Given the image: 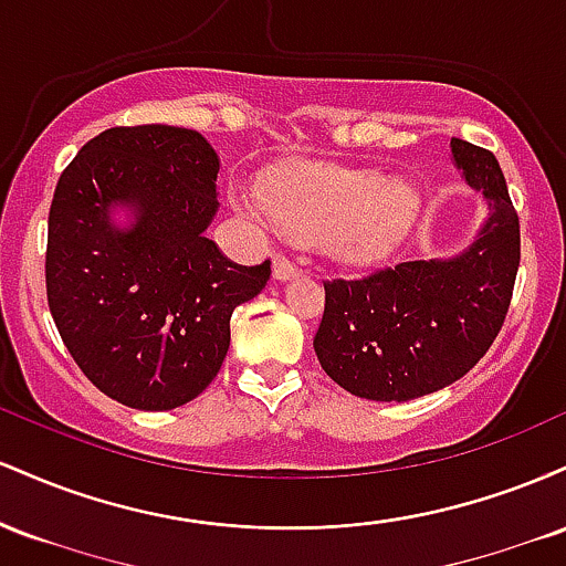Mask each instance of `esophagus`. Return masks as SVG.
<instances>
[{
    "instance_id": "esophagus-1",
    "label": "esophagus",
    "mask_w": 566,
    "mask_h": 566,
    "mask_svg": "<svg viewBox=\"0 0 566 566\" xmlns=\"http://www.w3.org/2000/svg\"><path fill=\"white\" fill-rule=\"evenodd\" d=\"M301 274H303V271L297 269V265L292 263L290 258H276V261H274V279H279V282H287V279H295Z\"/></svg>"
}]
</instances>
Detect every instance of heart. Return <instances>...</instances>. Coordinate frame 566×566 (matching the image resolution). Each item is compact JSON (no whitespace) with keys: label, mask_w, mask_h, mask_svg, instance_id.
Here are the masks:
<instances>
[{"label":"heart","mask_w":566,"mask_h":566,"mask_svg":"<svg viewBox=\"0 0 566 566\" xmlns=\"http://www.w3.org/2000/svg\"><path fill=\"white\" fill-rule=\"evenodd\" d=\"M258 199L284 237L322 244L350 263H373L391 252L420 207L412 188L375 170L305 161L265 175Z\"/></svg>","instance_id":"1"}]
</instances>
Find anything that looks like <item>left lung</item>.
<instances>
[{
    "instance_id": "8db88e82",
    "label": "left lung",
    "mask_w": 566,
    "mask_h": 566,
    "mask_svg": "<svg viewBox=\"0 0 566 566\" xmlns=\"http://www.w3.org/2000/svg\"><path fill=\"white\" fill-rule=\"evenodd\" d=\"M454 165L490 201L463 255L409 261L324 282L314 350L337 386L369 401H407L463 378L509 314L522 237L495 154L452 138Z\"/></svg>"
}]
</instances>
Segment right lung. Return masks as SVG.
<instances>
[{"instance_id":"right-lung-1","label":"right lung","mask_w":566,"mask_h":566,"mask_svg":"<svg viewBox=\"0 0 566 566\" xmlns=\"http://www.w3.org/2000/svg\"><path fill=\"white\" fill-rule=\"evenodd\" d=\"M218 157L197 129H103L57 178L44 284L69 354L97 391L133 409H175L210 386L231 314L271 261L237 265L205 237L218 210ZM114 203L136 223H111Z\"/></svg>"}]
</instances>
